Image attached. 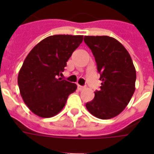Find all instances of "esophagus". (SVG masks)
Listing matches in <instances>:
<instances>
[{
    "label": "esophagus",
    "mask_w": 154,
    "mask_h": 154,
    "mask_svg": "<svg viewBox=\"0 0 154 154\" xmlns=\"http://www.w3.org/2000/svg\"><path fill=\"white\" fill-rule=\"evenodd\" d=\"M77 89H78V90H79V91L83 90L84 87H82V86H81V85H77Z\"/></svg>",
    "instance_id": "34e87169"
}]
</instances>
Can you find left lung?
I'll return each instance as SVG.
<instances>
[{
  "label": "left lung",
  "instance_id": "left-lung-1",
  "mask_svg": "<svg viewBox=\"0 0 154 154\" xmlns=\"http://www.w3.org/2000/svg\"><path fill=\"white\" fill-rule=\"evenodd\" d=\"M84 42L93 54L102 82L86 107L97 118L111 119L125 110L135 91V67L128 51L116 38L85 36Z\"/></svg>",
  "mask_w": 154,
  "mask_h": 154
}]
</instances>
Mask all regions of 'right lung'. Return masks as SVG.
<instances>
[{"instance_id": "1", "label": "right lung", "mask_w": 154, "mask_h": 154, "mask_svg": "<svg viewBox=\"0 0 154 154\" xmlns=\"http://www.w3.org/2000/svg\"><path fill=\"white\" fill-rule=\"evenodd\" d=\"M83 40L82 35L48 36L33 48L18 75L25 105L36 116L50 118L63 110L77 85L61 77L67 62Z\"/></svg>"}]
</instances>
